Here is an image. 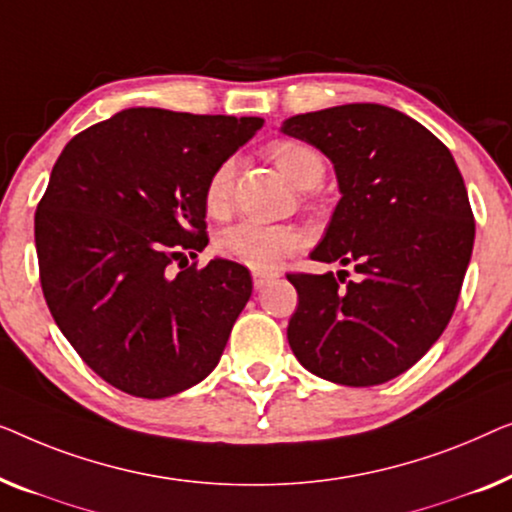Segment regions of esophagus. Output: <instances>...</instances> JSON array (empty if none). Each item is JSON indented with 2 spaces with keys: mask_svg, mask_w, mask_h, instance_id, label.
<instances>
[{
  "mask_svg": "<svg viewBox=\"0 0 512 512\" xmlns=\"http://www.w3.org/2000/svg\"><path fill=\"white\" fill-rule=\"evenodd\" d=\"M276 278H278L276 273H259V271H255V273H253V285H255V290H262L264 285L273 283V280H276Z\"/></svg>",
  "mask_w": 512,
  "mask_h": 512,
  "instance_id": "34e87169",
  "label": "esophagus"
}]
</instances>
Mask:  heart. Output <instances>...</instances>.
Masks as SVG:
<instances>
[{"label":"heart","instance_id":"obj_1","mask_svg":"<svg viewBox=\"0 0 512 512\" xmlns=\"http://www.w3.org/2000/svg\"><path fill=\"white\" fill-rule=\"evenodd\" d=\"M266 153L276 164L280 174L301 190L315 187L325 176V160L318 150L304 141L278 139L269 143ZM234 183V162H222L208 178L204 190V208L208 215L220 218L227 213L232 201ZM220 255L234 259L248 269L271 271L280 264V259L292 255L301 246V234L287 225H266L257 220H241L227 227L215 241Z\"/></svg>","mask_w":512,"mask_h":512}]
</instances>
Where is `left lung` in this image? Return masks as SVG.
Listing matches in <instances>:
<instances>
[{
    "label": "left lung",
    "instance_id": "1",
    "mask_svg": "<svg viewBox=\"0 0 512 512\" xmlns=\"http://www.w3.org/2000/svg\"><path fill=\"white\" fill-rule=\"evenodd\" d=\"M283 132L334 162L341 201L311 259L348 271L287 273L299 306L287 341L301 366L348 387L408 371L455 313L475 220L450 150L406 113L343 104Z\"/></svg>",
    "mask_w": 512,
    "mask_h": 512
}]
</instances>
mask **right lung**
<instances>
[{"label": "right lung", "instance_id": "obj_1", "mask_svg": "<svg viewBox=\"0 0 512 512\" xmlns=\"http://www.w3.org/2000/svg\"><path fill=\"white\" fill-rule=\"evenodd\" d=\"M262 118L127 109L76 134L34 215L41 290L85 364L118 390L164 399L220 362L248 304L246 266L206 248L208 178Z\"/></svg>", "mask_w": 512, "mask_h": 512}]
</instances>
